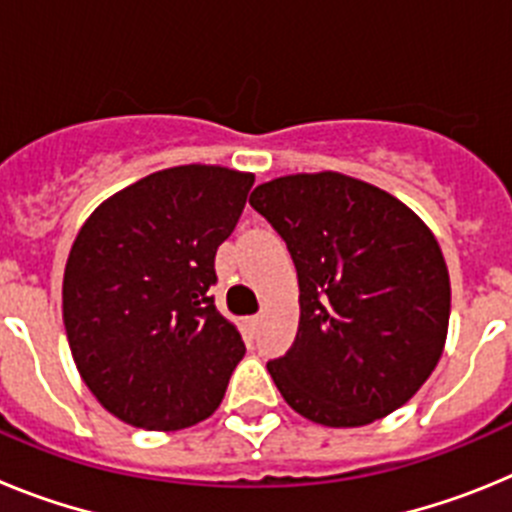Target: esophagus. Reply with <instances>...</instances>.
Segmentation results:
<instances>
[{"label": "esophagus", "instance_id": "34e87169", "mask_svg": "<svg viewBox=\"0 0 512 512\" xmlns=\"http://www.w3.org/2000/svg\"><path fill=\"white\" fill-rule=\"evenodd\" d=\"M259 325H261L259 315H253V318H246V328L251 330V333H256V328H259Z\"/></svg>", "mask_w": 512, "mask_h": 512}]
</instances>
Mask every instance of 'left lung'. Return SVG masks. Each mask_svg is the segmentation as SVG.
<instances>
[{
	"instance_id": "8db88e82",
	"label": "left lung",
	"mask_w": 512,
	"mask_h": 512,
	"mask_svg": "<svg viewBox=\"0 0 512 512\" xmlns=\"http://www.w3.org/2000/svg\"><path fill=\"white\" fill-rule=\"evenodd\" d=\"M248 202L284 238L300 282L295 343L266 364L289 408L330 428L402 408L449 330V269L428 225L338 171L279 176Z\"/></svg>"
}]
</instances>
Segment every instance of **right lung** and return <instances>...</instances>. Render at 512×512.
<instances>
[{"label":"right lung","instance_id":"right-lung-1","mask_svg":"<svg viewBox=\"0 0 512 512\" xmlns=\"http://www.w3.org/2000/svg\"><path fill=\"white\" fill-rule=\"evenodd\" d=\"M253 174L189 164L104 200L63 271V325L81 379L104 410L146 431L210 418L246 354L217 312V246L233 233Z\"/></svg>","mask_w":512,"mask_h":512}]
</instances>
